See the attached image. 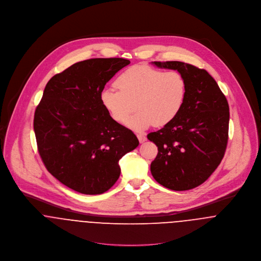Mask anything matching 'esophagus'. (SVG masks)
<instances>
[{
    "mask_svg": "<svg viewBox=\"0 0 261 261\" xmlns=\"http://www.w3.org/2000/svg\"><path fill=\"white\" fill-rule=\"evenodd\" d=\"M137 137H138L140 143H145L147 141V137L145 135H143V134H138Z\"/></svg>",
    "mask_w": 261,
    "mask_h": 261,
    "instance_id": "obj_1",
    "label": "esophagus"
}]
</instances>
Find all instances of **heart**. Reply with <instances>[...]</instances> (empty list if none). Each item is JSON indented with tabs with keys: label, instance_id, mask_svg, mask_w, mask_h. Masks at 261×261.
I'll use <instances>...</instances> for the list:
<instances>
[{
	"label": "heart",
	"instance_id": "heart-1",
	"mask_svg": "<svg viewBox=\"0 0 261 261\" xmlns=\"http://www.w3.org/2000/svg\"><path fill=\"white\" fill-rule=\"evenodd\" d=\"M115 88L103 89L100 100L111 117L141 132L172 122L185 102L187 83L178 71H164L148 65H135L117 76ZM136 107H135L134 106Z\"/></svg>",
	"mask_w": 261,
	"mask_h": 261
}]
</instances>
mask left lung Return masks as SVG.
Instances as JSON below:
<instances>
[{"mask_svg":"<svg viewBox=\"0 0 261 261\" xmlns=\"http://www.w3.org/2000/svg\"><path fill=\"white\" fill-rule=\"evenodd\" d=\"M153 63L183 75L187 94L176 118L148 135L158 147L150 172L159 184L186 191L204 183L223 159L228 143V101L205 69L180 61Z\"/></svg>","mask_w":261,"mask_h":261,"instance_id":"obj_1","label":"left lung"}]
</instances>
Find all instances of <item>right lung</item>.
Returning a JSON list of instances; mask_svg holds the SVG:
<instances>
[{
  "label": "right lung",
  "mask_w": 261,
  "mask_h": 261,
  "mask_svg": "<svg viewBox=\"0 0 261 261\" xmlns=\"http://www.w3.org/2000/svg\"><path fill=\"white\" fill-rule=\"evenodd\" d=\"M130 62L93 58L77 62L46 84L34 114L38 152L47 171L76 192L98 195L120 175L119 159L139 146L136 135L114 121L100 94Z\"/></svg>",
  "instance_id": "right-lung-1"
}]
</instances>
